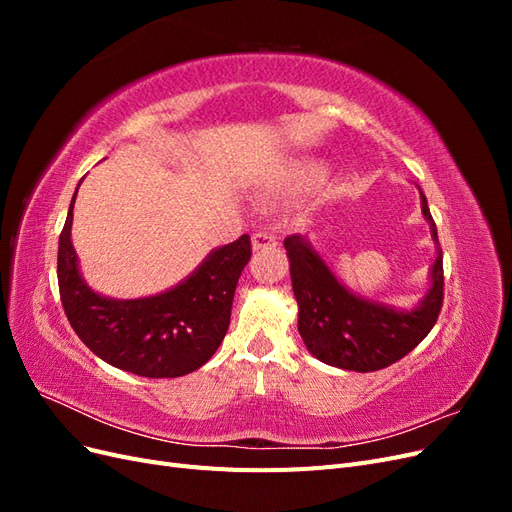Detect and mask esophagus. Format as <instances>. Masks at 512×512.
<instances>
[{
  "instance_id": "esophagus-1",
  "label": "esophagus",
  "mask_w": 512,
  "mask_h": 512,
  "mask_svg": "<svg viewBox=\"0 0 512 512\" xmlns=\"http://www.w3.org/2000/svg\"><path fill=\"white\" fill-rule=\"evenodd\" d=\"M252 245L254 250H269V247H275L277 245V237L273 235V232H267V230H260L256 232V235L252 237Z\"/></svg>"
}]
</instances>
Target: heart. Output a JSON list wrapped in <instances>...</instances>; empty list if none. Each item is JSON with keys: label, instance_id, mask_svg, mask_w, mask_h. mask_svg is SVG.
<instances>
[{"label": "heart", "instance_id": "b5f03b06", "mask_svg": "<svg viewBox=\"0 0 512 512\" xmlns=\"http://www.w3.org/2000/svg\"><path fill=\"white\" fill-rule=\"evenodd\" d=\"M297 177H299V181H316V179L322 177V168H318V166H305V168L299 170Z\"/></svg>", "mask_w": 512, "mask_h": 512}]
</instances>
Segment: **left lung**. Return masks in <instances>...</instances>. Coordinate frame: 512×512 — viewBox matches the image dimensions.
Segmentation results:
<instances>
[{"mask_svg":"<svg viewBox=\"0 0 512 512\" xmlns=\"http://www.w3.org/2000/svg\"><path fill=\"white\" fill-rule=\"evenodd\" d=\"M421 207L431 226V239L438 243L427 198L421 192ZM292 290L299 303V333L307 350L318 361L350 371H376L404 359L433 329L444 301L442 247L431 265V286L414 309H393L361 299L339 284L309 241L301 235L286 237Z\"/></svg>","mask_w":512,"mask_h":512,"instance_id":"obj_1","label":"left lung"}]
</instances>
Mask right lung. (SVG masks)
<instances>
[{
    "instance_id": "1",
    "label": "right lung",
    "mask_w": 512,
    "mask_h": 512,
    "mask_svg": "<svg viewBox=\"0 0 512 512\" xmlns=\"http://www.w3.org/2000/svg\"><path fill=\"white\" fill-rule=\"evenodd\" d=\"M74 198L57 252L59 297L74 333L108 365L143 378H179L203 367L228 331L237 282L252 256L250 235L213 250L175 288L145 299H108L81 277L70 239Z\"/></svg>"
}]
</instances>
